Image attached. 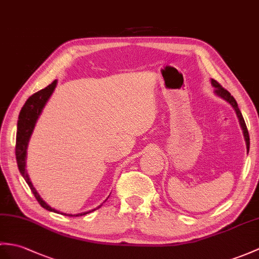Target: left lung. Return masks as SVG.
I'll list each match as a JSON object with an SVG mask.
<instances>
[{"label": "left lung", "mask_w": 259, "mask_h": 259, "mask_svg": "<svg viewBox=\"0 0 259 259\" xmlns=\"http://www.w3.org/2000/svg\"><path fill=\"white\" fill-rule=\"evenodd\" d=\"M212 85L215 87L216 95H219L220 97L224 98L226 101L230 102V104L232 105V107L234 108V109H235L236 115H237L238 120H239L240 127L243 128V131H244V137H245V140H246V146H247V151H249V135H248V130H247V127H246L245 120H244V118L242 116V112H240L239 108L237 106V102H236L235 98H234L233 96L230 93H228L225 88L222 87L221 83L216 81L215 79H212Z\"/></svg>", "instance_id": "left-lung-1"}]
</instances>
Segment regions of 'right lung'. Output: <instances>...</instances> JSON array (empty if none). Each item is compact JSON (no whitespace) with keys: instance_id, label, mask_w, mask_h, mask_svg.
I'll return each mask as SVG.
<instances>
[{"instance_id":"add662e5","label":"right lung","mask_w":259,"mask_h":259,"mask_svg":"<svg viewBox=\"0 0 259 259\" xmlns=\"http://www.w3.org/2000/svg\"><path fill=\"white\" fill-rule=\"evenodd\" d=\"M56 87V80H54L51 85H48L46 88L39 90V92L33 94L31 97H29L24 106L22 107V110L20 112L19 120H17V132H16V144H15V155H16V162H17V166H19V170L23 178L25 179L26 183L28 184L29 189L33 192V194L35 196L36 200L40 204V206H43L46 208L47 211L51 212H57L55 209L52 208L50 205L41 200L40 196L38 195L37 192L33 188L32 182L29 181V178L26 173L25 170V158H26V149H27V143L29 138H31V135L34 129V125L36 123V120L38 119V116L40 115L41 110L47 102V100L50 99L51 95L53 94L54 89ZM93 212V211H90ZM81 213L78 214L76 216H81L85 215L87 213ZM67 216H73L69 214H64Z\"/></svg>"}]
</instances>
